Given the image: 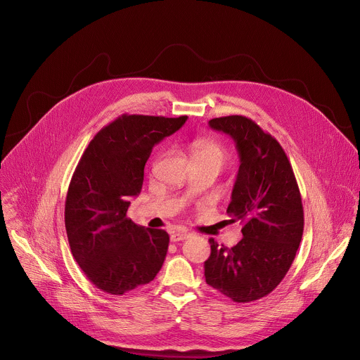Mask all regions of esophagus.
I'll use <instances>...</instances> for the list:
<instances>
[{
    "mask_svg": "<svg viewBox=\"0 0 360 360\" xmlns=\"http://www.w3.org/2000/svg\"><path fill=\"white\" fill-rule=\"evenodd\" d=\"M188 237H190V234L186 233V231H176V233H172L170 240H172L173 243H177V241H183V240H186V238H188Z\"/></svg>",
    "mask_w": 360,
    "mask_h": 360,
    "instance_id": "34e87169",
    "label": "esophagus"
}]
</instances>
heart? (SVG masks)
Listing matches in <instances>:
<instances>
[{"mask_svg": "<svg viewBox=\"0 0 360 360\" xmlns=\"http://www.w3.org/2000/svg\"><path fill=\"white\" fill-rule=\"evenodd\" d=\"M191 158L194 165L210 166L220 172L227 162V150L217 141L200 139L191 143Z\"/></svg>", "mask_w": 360, "mask_h": 360, "instance_id": "obj_1", "label": "heart"}]
</instances>
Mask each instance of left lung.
<instances>
[{
    "instance_id": "8db88e82",
    "label": "left lung",
    "mask_w": 360,
    "mask_h": 360,
    "mask_svg": "<svg viewBox=\"0 0 360 360\" xmlns=\"http://www.w3.org/2000/svg\"><path fill=\"white\" fill-rule=\"evenodd\" d=\"M210 127L236 141L240 169L227 214L243 224L231 248L210 238L205 282L234 302H251L272 292L288 272L304 233L300 187L283 149L254 120L233 115Z\"/></svg>"
}]
</instances>
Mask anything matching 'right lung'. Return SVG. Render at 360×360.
<instances>
[{
  "instance_id": "obj_1",
  "label": "right lung",
  "mask_w": 360,
  "mask_h": 360,
  "mask_svg": "<svg viewBox=\"0 0 360 360\" xmlns=\"http://www.w3.org/2000/svg\"><path fill=\"white\" fill-rule=\"evenodd\" d=\"M186 120L122 115L95 134L72 176L65 201L69 247L103 292L123 295L146 285L165 262L169 234L134 224L126 212L141 190L153 146Z\"/></svg>"
}]
</instances>
